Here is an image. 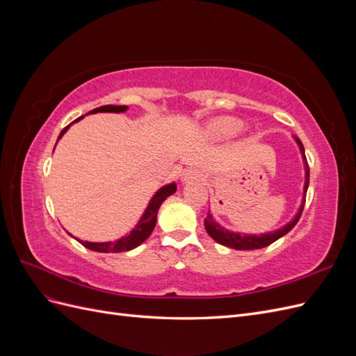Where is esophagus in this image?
I'll use <instances>...</instances> for the list:
<instances>
[{
	"mask_svg": "<svg viewBox=\"0 0 356 356\" xmlns=\"http://www.w3.org/2000/svg\"><path fill=\"white\" fill-rule=\"evenodd\" d=\"M190 181H204V175L199 169H187L184 170V174L181 175V182H190Z\"/></svg>",
	"mask_w": 356,
	"mask_h": 356,
	"instance_id": "34e87169",
	"label": "esophagus"
}]
</instances>
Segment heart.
I'll return each mask as SVG.
<instances>
[{
	"instance_id": "b5f03b06",
	"label": "heart",
	"mask_w": 356,
	"mask_h": 356,
	"mask_svg": "<svg viewBox=\"0 0 356 356\" xmlns=\"http://www.w3.org/2000/svg\"><path fill=\"white\" fill-rule=\"evenodd\" d=\"M243 129V123L234 117H218L211 120L204 127V136L209 141H225L238 135Z\"/></svg>"
}]
</instances>
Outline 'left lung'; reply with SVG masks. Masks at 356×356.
Returning a JSON list of instances; mask_svg holds the SVG:
<instances>
[{
    "instance_id": "8db88e82",
    "label": "left lung",
    "mask_w": 356,
    "mask_h": 356,
    "mask_svg": "<svg viewBox=\"0 0 356 356\" xmlns=\"http://www.w3.org/2000/svg\"><path fill=\"white\" fill-rule=\"evenodd\" d=\"M296 143L300 148V153H301V157H303V163H305V187H303V197H301L300 208L293 217V220L286 222L285 225H282L281 229H276L273 232L260 233V234H255V233L246 234V233H239V232H233V230L225 229L224 225L215 221V218L212 217V213L209 211L207 218H204V229H207L208 234L215 242L220 245H224V246L233 248V250H241V251L261 250V248L268 246L270 243L276 242L277 239H281L282 236H285L288 232L294 229V225L298 222V220L301 217V212H303L305 202H306V193H307V187H309V165H307L306 154H305V147L297 136H296Z\"/></svg>"
}]
</instances>
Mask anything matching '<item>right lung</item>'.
Listing matches in <instances>:
<instances>
[{
  "label": "right lung",
  "instance_id": "1",
  "mask_svg": "<svg viewBox=\"0 0 356 356\" xmlns=\"http://www.w3.org/2000/svg\"><path fill=\"white\" fill-rule=\"evenodd\" d=\"M124 111H127V106L126 105H104V106H99V108H95V110L89 111L88 114H96V113H124ZM83 117L84 115L79 117L77 120H74L71 124L80 122ZM71 124H68L59 134L58 141L63 135H65V132L68 131ZM53 152H55V149H53ZM175 191H177V184H175V182H169V184L160 187L154 193L153 197L149 199V203L147 204V208H145V211L143 213V217L139 218L138 224L131 230V233L124 234L123 238L117 239L114 242H89V241L77 239L71 233H68V234L72 236L75 241H79L83 246L88 248V250H92L95 252H126V251H131V250H134V248L139 246L143 242H145L148 239V236L152 234V232L156 227L159 208L161 207V203H163L169 196L174 195Z\"/></svg>",
  "mask_w": 356,
  "mask_h": 356
}]
</instances>
